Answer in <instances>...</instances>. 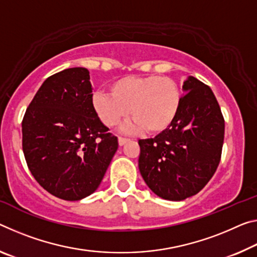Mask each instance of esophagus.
Here are the masks:
<instances>
[{
  "mask_svg": "<svg viewBox=\"0 0 257 257\" xmlns=\"http://www.w3.org/2000/svg\"><path fill=\"white\" fill-rule=\"evenodd\" d=\"M127 142H129V138H124V137H119V144L120 145H124Z\"/></svg>",
  "mask_w": 257,
  "mask_h": 257,
  "instance_id": "obj_1",
  "label": "esophagus"
}]
</instances>
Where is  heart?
<instances>
[{"label":"heart","instance_id":"obj_1","mask_svg":"<svg viewBox=\"0 0 257 257\" xmlns=\"http://www.w3.org/2000/svg\"><path fill=\"white\" fill-rule=\"evenodd\" d=\"M109 91H96L91 106L108 128H116L129 114L134 119L127 132L144 129L151 135L166 132L176 119L181 106V91L170 77L160 75L124 76L109 85Z\"/></svg>","mask_w":257,"mask_h":257}]
</instances>
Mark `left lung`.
I'll return each instance as SVG.
<instances>
[{
    "mask_svg": "<svg viewBox=\"0 0 257 257\" xmlns=\"http://www.w3.org/2000/svg\"><path fill=\"white\" fill-rule=\"evenodd\" d=\"M173 124L154 138L140 140L138 167L151 190L181 201L201 191L216 172L224 142V117L208 85L189 76Z\"/></svg>",
    "mask_w": 257,
    "mask_h": 257,
    "instance_id": "8db88e82",
    "label": "left lung"
}]
</instances>
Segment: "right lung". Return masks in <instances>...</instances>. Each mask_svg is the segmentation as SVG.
Instances as JSON below:
<instances>
[{"mask_svg": "<svg viewBox=\"0 0 257 257\" xmlns=\"http://www.w3.org/2000/svg\"><path fill=\"white\" fill-rule=\"evenodd\" d=\"M89 80L83 67L49 76L22 123L28 169L44 190L68 201L95 192L119 145L93 111Z\"/></svg>", "mask_w": 257, "mask_h": 257, "instance_id": "right-lung-1", "label": "right lung"}]
</instances>
